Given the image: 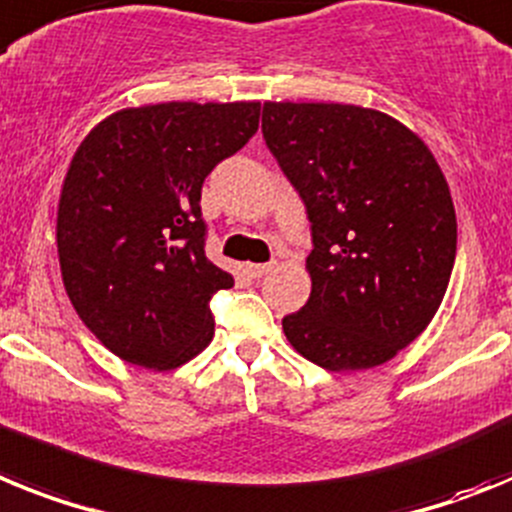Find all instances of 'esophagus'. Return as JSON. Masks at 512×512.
I'll return each instance as SVG.
<instances>
[{"instance_id": "obj_1", "label": "esophagus", "mask_w": 512, "mask_h": 512, "mask_svg": "<svg viewBox=\"0 0 512 512\" xmlns=\"http://www.w3.org/2000/svg\"><path fill=\"white\" fill-rule=\"evenodd\" d=\"M244 270H247L250 278H262V275H268L273 270V262H247Z\"/></svg>"}]
</instances>
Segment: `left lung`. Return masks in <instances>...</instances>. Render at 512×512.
I'll use <instances>...</instances> for the list:
<instances>
[{
  "label": "left lung",
  "instance_id": "8db88e82",
  "mask_svg": "<svg viewBox=\"0 0 512 512\" xmlns=\"http://www.w3.org/2000/svg\"><path fill=\"white\" fill-rule=\"evenodd\" d=\"M262 136L311 221L309 301L288 342L327 371H366L425 332L456 260L433 151L397 118L342 102H265Z\"/></svg>",
  "mask_w": 512,
  "mask_h": 512
}]
</instances>
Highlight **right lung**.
Returning <instances> with one entry per match:
<instances>
[{
  "label": "right lung",
  "instance_id": "add662e5",
  "mask_svg": "<svg viewBox=\"0 0 512 512\" xmlns=\"http://www.w3.org/2000/svg\"><path fill=\"white\" fill-rule=\"evenodd\" d=\"M260 126V102H157L102 118L66 170L56 211L61 281L84 327L151 371L213 340L211 296L234 275L203 252L208 172Z\"/></svg>",
  "mask_w": 512,
  "mask_h": 512
}]
</instances>
